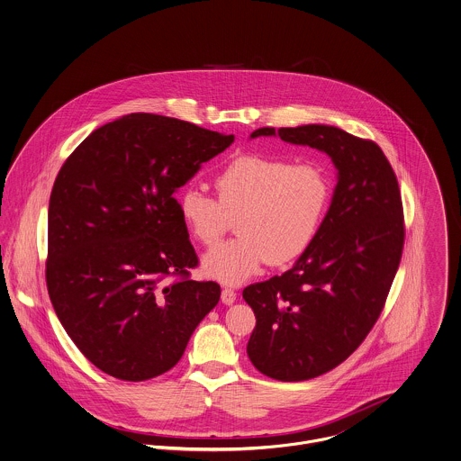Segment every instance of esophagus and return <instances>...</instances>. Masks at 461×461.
<instances>
[{
    "instance_id": "1",
    "label": "esophagus",
    "mask_w": 461,
    "mask_h": 461,
    "mask_svg": "<svg viewBox=\"0 0 461 461\" xmlns=\"http://www.w3.org/2000/svg\"><path fill=\"white\" fill-rule=\"evenodd\" d=\"M236 291L234 289H229V287H225L223 291H221V303L223 304H232L234 301H236Z\"/></svg>"
}]
</instances>
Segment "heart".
I'll return each mask as SVG.
<instances>
[{
	"label": "heart",
	"instance_id": "b5f03b06",
	"mask_svg": "<svg viewBox=\"0 0 461 461\" xmlns=\"http://www.w3.org/2000/svg\"><path fill=\"white\" fill-rule=\"evenodd\" d=\"M218 201L188 186L177 195L186 230L212 249L232 227L240 236L204 257V273L221 284H241L266 262L284 266L315 240L331 199V177L315 162L243 155L214 179Z\"/></svg>",
	"mask_w": 461,
	"mask_h": 461
}]
</instances>
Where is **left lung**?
I'll return each instance as SVG.
<instances>
[{
    "mask_svg": "<svg viewBox=\"0 0 461 461\" xmlns=\"http://www.w3.org/2000/svg\"><path fill=\"white\" fill-rule=\"evenodd\" d=\"M331 157L338 183L321 229L289 271L249 285L257 324L253 366L282 382L319 377L343 363L372 331L400 266L405 225L396 174L374 140L341 128L264 126Z\"/></svg>",
    "mask_w": 461,
    "mask_h": 461,
    "instance_id": "8db88e82",
    "label": "left lung"
}]
</instances>
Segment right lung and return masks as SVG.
<instances>
[{"instance_id": "obj_1", "label": "right lung", "mask_w": 461, "mask_h": 461, "mask_svg": "<svg viewBox=\"0 0 461 461\" xmlns=\"http://www.w3.org/2000/svg\"><path fill=\"white\" fill-rule=\"evenodd\" d=\"M232 142L135 113L91 131L59 168L47 291L67 335L104 374L130 382L166 374L216 306L220 285L190 280L199 258L174 194ZM168 276L176 280L166 285Z\"/></svg>"}]
</instances>
